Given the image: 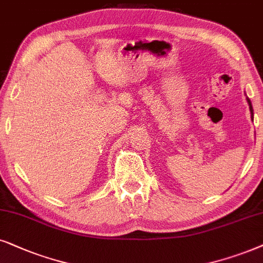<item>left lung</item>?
<instances>
[{"label":"left lung","instance_id":"1","mask_svg":"<svg viewBox=\"0 0 263 263\" xmlns=\"http://www.w3.org/2000/svg\"><path fill=\"white\" fill-rule=\"evenodd\" d=\"M247 101H248V104H249V109L251 113V120H254V109H253V106H251V101L248 99V97H247Z\"/></svg>","mask_w":263,"mask_h":263}]
</instances>
